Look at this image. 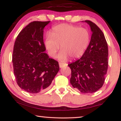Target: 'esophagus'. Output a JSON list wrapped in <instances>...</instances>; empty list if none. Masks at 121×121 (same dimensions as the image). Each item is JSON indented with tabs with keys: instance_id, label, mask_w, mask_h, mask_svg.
Segmentation results:
<instances>
[{
	"instance_id": "obj_1",
	"label": "esophagus",
	"mask_w": 121,
	"mask_h": 121,
	"mask_svg": "<svg viewBox=\"0 0 121 121\" xmlns=\"http://www.w3.org/2000/svg\"><path fill=\"white\" fill-rule=\"evenodd\" d=\"M67 65L66 63H59V67H60V68H62V67L65 66V65Z\"/></svg>"
}]
</instances>
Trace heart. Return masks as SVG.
<instances>
[{
	"instance_id": "obj_1",
	"label": "heart",
	"mask_w": 121,
	"mask_h": 121,
	"mask_svg": "<svg viewBox=\"0 0 121 121\" xmlns=\"http://www.w3.org/2000/svg\"><path fill=\"white\" fill-rule=\"evenodd\" d=\"M90 42L89 31L84 28L63 23L54 26L46 36L44 45L49 56L56 58L60 49L59 59L64 61L70 57L74 59L83 56Z\"/></svg>"
}]
</instances>
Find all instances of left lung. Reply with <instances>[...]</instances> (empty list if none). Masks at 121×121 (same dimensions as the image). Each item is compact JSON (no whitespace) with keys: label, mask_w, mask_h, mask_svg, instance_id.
<instances>
[{"label":"left lung","mask_w":121,"mask_h":121,"mask_svg":"<svg viewBox=\"0 0 121 121\" xmlns=\"http://www.w3.org/2000/svg\"><path fill=\"white\" fill-rule=\"evenodd\" d=\"M92 32L86 50L81 58L68 65L71 70L70 84L83 93L95 92L105 80L108 65L107 41L101 30L90 20H85Z\"/></svg>","instance_id":"8db88e82"}]
</instances>
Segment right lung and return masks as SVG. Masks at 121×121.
Segmentation results:
<instances>
[{
	"mask_svg": "<svg viewBox=\"0 0 121 121\" xmlns=\"http://www.w3.org/2000/svg\"><path fill=\"white\" fill-rule=\"evenodd\" d=\"M49 22H30L18 35L14 43L12 62L16 83L30 93L45 91L59 70L58 61L45 53L44 28Z\"/></svg>",
	"mask_w": 121,
	"mask_h": 121,
	"instance_id": "1",
	"label": "right lung"
}]
</instances>
